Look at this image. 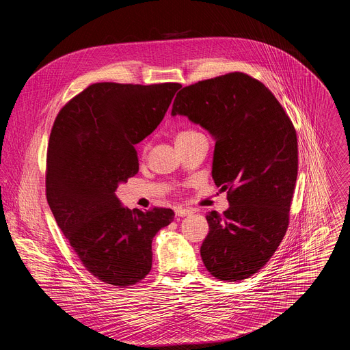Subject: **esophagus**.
Returning a JSON list of instances; mask_svg holds the SVG:
<instances>
[{"mask_svg": "<svg viewBox=\"0 0 350 350\" xmlns=\"http://www.w3.org/2000/svg\"><path fill=\"white\" fill-rule=\"evenodd\" d=\"M192 213V209H187V208H177L176 209V216L177 217H184Z\"/></svg>", "mask_w": 350, "mask_h": 350, "instance_id": "esophagus-1", "label": "esophagus"}]
</instances>
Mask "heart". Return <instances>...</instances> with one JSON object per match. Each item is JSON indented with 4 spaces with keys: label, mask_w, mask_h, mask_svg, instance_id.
Wrapping results in <instances>:
<instances>
[{
    "label": "heart",
    "mask_w": 350,
    "mask_h": 350,
    "mask_svg": "<svg viewBox=\"0 0 350 350\" xmlns=\"http://www.w3.org/2000/svg\"><path fill=\"white\" fill-rule=\"evenodd\" d=\"M201 133L196 131V130H192V129H185V130H181L177 133V137H176V142L178 141H183V139H187V138H191V137H195V135H199ZM148 151V145H144L142 146V155H145Z\"/></svg>",
    "instance_id": "obj_1"
}]
</instances>
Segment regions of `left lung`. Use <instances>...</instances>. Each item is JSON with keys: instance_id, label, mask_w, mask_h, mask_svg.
Listing matches in <instances>:
<instances>
[{"instance_id": "left-lung-1", "label": "left lung", "mask_w": 350, "mask_h": 350, "mask_svg": "<svg viewBox=\"0 0 350 350\" xmlns=\"http://www.w3.org/2000/svg\"><path fill=\"white\" fill-rule=\"evenodd\" d=\"M172 115L188 116L215 137L212 176L230 202L226 212L206 216L204 265L220 281L249 278L288 230L297 177L295 127L273 92L242 72L181 88Z\"/></svg>"}]
</instances>
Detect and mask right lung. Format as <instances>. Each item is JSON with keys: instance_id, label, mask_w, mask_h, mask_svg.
Wrapping results in <instances>:
<instances>
[{"instance_id": "1", "label": "right lung", "mask_w": 350, "mask_h": 350, "mask_svg": "<svg viewBox=\"0 0 350 350\" xmlns=\"http://www.w3.org/2000/svg\"><path fill=\"white\" fill-rule=\"evenodd\" d=\"M178 83H95L59 111L46 148L45 195L81 265L126 288L152 267V239L174 212L123 208L115 191L138 173L134 145L162 122Z\"/></svg>"}]
</instances>
